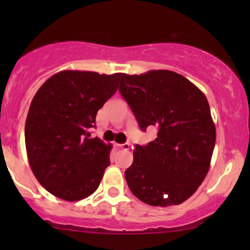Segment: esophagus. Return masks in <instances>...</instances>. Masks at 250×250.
I'll use <instances>...</instances> for the list:
<instances>
[{"instance_id": "34e87169", "label": "esophagus", "mask_w": 250, "mask_h": 250, "mask_svg": "<svg viewBox=\"0 0 250 250\" xmlns=\"http://www.w3.org/2000/svg\"><path fill=\"white\" fill-rule=\"evenodd\" d=\"M118 146L123 150H128L129 149V143H123V145H118Z\"/></svg>"}]
</instances>
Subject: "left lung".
I'll use <instances>...</instances> for the list:
<instances>
[{
	"instance_id": "8db88e82",
	"label": "left lung",
	"mask_w": 250,
	"mask_h": 250,
	"mask_svg": "<svg viewBox=\"0 0 250 250\" xmlns=\"http://www.w3.org/2000/svg\"><path fill=\"white\" fill-rule=\"evenodd\" d=\"M119 92L142 131L158 128L155 141L136 146L125 170L129 190L150 206L182 204L209 170L216 129L207 98L170 70L122 74Z\"/></svg>"
}]
</instances>
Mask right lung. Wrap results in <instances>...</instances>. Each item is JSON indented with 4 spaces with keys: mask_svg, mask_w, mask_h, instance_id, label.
<instances>
[{
    "mask_svg": "<svg viewBox=\"0 0 250 250\" xmlns=\"http://www.w3.org/2000/svg\"><path fill=\"white\" fill-rule=\"evenodd\" d=\"M121 77L62 70L34 95L25 125L27 157L37 181L53 196L77 201L98 189L112 146L90 138L88 131Z\"/></svg>",
    "mask_w": 250,
    "mask_h": 250,
    "instance_id": "add662e5",
    "label": "right lung"
}]
</instances>
